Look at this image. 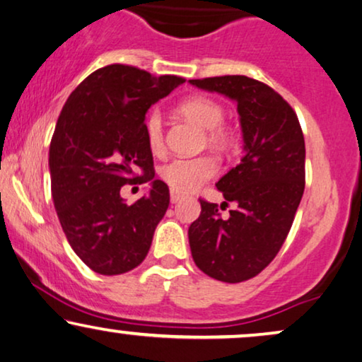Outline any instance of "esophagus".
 <instances>
[{"mask_svg": "<svg viewBox=\"0 0 362 362\" xmlns=\"http://www.w3.org/2000/svg\"><path fill=\"white\" fill-rule=\"evenodd\" d=\"M170 199H171V202L173 204H176V202H180L181 201V196L177 194V192H175V191H171V196H170Z\"/></svg>", "mask_w": 362, "mask_h": 362, "instance_id": "obj_1", "label": "esophagus"}]
</instances>
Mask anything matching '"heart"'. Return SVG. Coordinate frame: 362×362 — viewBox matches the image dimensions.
<instances>
[{
  "label": "heart",
  "instance_id": "heart-1",
  "mask_svg": "<svg viewBox=\"0 0 362 362\" xmlns=\"http://www.w3.org/2000/svg\"><path fill=\"white\" fill-rule=\"evenodd\" d=\"M180 113L187 120L196 123L197 127L207 130V141L211 145L222 146L229 140V132L221 125L224 122V107L214 98L206 95H194L181 102ZM145 140L153 155H161L165 151V132H163L161 115L151 112L146 117ZM217 163L211 156L197 158H176L161 166V180L170 186L171 191L177 194H191L216 176Z\"/></svg>",
  "mask_w": 362,
  "mask_h": 362
}]
</instances>
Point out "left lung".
<instances>
[{
  "label": "left lung",
  "instance_id": "obj_1",
  "mask_svg": "<svg viewBox=\"0 0 362 362\" xmlns=\"http://www.w3.org/2000/svg\"><path fill=\"white\" fill-rule=\"evenodd\" d=\"M192 86L237 102L244 156L216 182L234 211L222 219L214 202L201 201L189 226L194 264L226 284L259 275L284 245L305 191V138L290 103L267 83L245 76L192 78Z\"/></svg>",
  "mask_w": 362,
  "mask_h": 362
}]
</instances>
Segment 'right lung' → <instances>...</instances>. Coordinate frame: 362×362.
I'll return each mask as SVG.
<instances>
[{
    "label": "right lung",
    "instance_id": "add662e5",
    "mask_svg": "<svg viewBox=\"0 0 362 362\" xmlns=\"http://www.w3.org/2000/svg\"><path fill=\"white\" fill-rule=\"evenodd\" d=\"M182 82L110 64L83 78L64 103L49 146L52 201L69 244L97 274L130 272L150 250L170 189L153 180L143 125L148 108ZM150 180L148 197L133 205L121 199L122 185Z\"/></svg>",
    "mask_w": 362,
    "mask_h": 362
}]
</instances>
